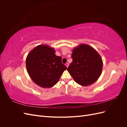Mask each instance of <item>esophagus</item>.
<instances>
[{
    "mask_svg": "<svg viewBox=\"0 0 127 127\" xmlns=\"http://www.w3.org/2000/svg\"><path fill=\"white\" fill-rule=\"evenodd\" d=\"M65 65H66V66L68 68V66H69V64H68V63H67L66 64H65Z\"/></svg>",
    "mask_w": 127,
    "mask_h": 127,
    "instance_id": "obj_1",
    "label": "esophagus"
}]
</instances>
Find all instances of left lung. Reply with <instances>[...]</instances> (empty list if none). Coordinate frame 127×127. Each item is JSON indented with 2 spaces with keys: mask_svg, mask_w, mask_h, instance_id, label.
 Wrapping results in <instances>:
<instances>
[{
  "mask_svg": "<svg viewBox=\"0 0 127 127\" xmlns=\"http://www.w3.org/2000/svg\"><path fill=\"white\" fill-rule=\"evenodd\" d=\"M72 62L67 70L79 85H92L101 76L103 61L97 51L91 46L80 44L73 49Z\"/></svg>",
  "mask_w": 127,
  "mask_h": 127,
  "instance_id": "1",
  "label": "left lung"
}]
</instances>
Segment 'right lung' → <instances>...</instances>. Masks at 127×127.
Wrapping results in <instances>:
<instances>
[{"mask_svg":"<svg viewBox=\"0 0 127 127\" xmlns=\"http://www.w3.org/2000/svg\"><path fill=\"white\" fill-rule=\"evenodd\" d=\"M55 53L54 48L41 44L32 50L26 57V66L30 78L42 88L55 85L67 69L61 63L62 58Z\"/></svg>","mask_w":127,"mask_h":127,"instance_id":"right-lung-1","label":"right lung"}]
</instances>
